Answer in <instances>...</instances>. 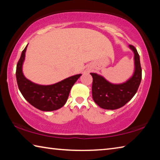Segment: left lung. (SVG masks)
<instances>
[{
	"label": "left lung",
	"instance_id": "obj_1",
	"mask_svg": "<svg viewBox=\"0 0 160 160\" xmlns=\"http://www.w3.org/2000/svg\"><path fill=\"white\" fill-rule=\"evenodd\" d=\"M128 47L134 53V71L126 82L114 84L101 75L90 73L93 78L92 87L93 100L102 109L114 110L122 107L134 97L139 88L142 79L140 56L133 46L129 45Z\"/></svg>",
	"mask_w": 160,
	"mask_h": 160
}]
</instances>
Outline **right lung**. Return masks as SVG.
<instances>
[{
	"label": "right lung",
	"mask_w": 160,
	"mask_h": 160,
	"mask_svg": "<svg viewBox=\"0 0 160 160\" xmlns=\"http://www.w3.org/2000/svg\"><path fill=\"white\" fill-rule=\"evenodd\" d=\"M28 46L22 52L16 68L19 90L24 98L38 109L44 112L59 109L66 103L72 87L82 74L72 75L52 85H43L32 82L24 75L22 71Z\"/></svg>",
	"instance_id": "add662e5"
}]
</instances>
